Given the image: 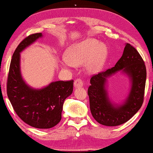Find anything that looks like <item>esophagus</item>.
<instances>
[{
    "label": "esophagus",
    "mask_w": 153,
    "mask_h": 153,
    "mask_svg": "<svg viewBox=\"0 0 153 153\" xmlns=\"http://www.w3.org/2000/svg\"><path fill=\"white\" fill-rule=\"evenodd\" d=\"M83 86V82L81 79H77L74 82V87H81Z\"/></svg>",
    "instance_id": "obj_1"
}]
</instances>
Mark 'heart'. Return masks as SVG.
I'll list each match as a JSON object with an SVG mask.
<instances>
[{
  "mask_svg": "<svg viewBox=\"0 0 153 153\" xmlns=\"http://www.w3.org/2000/svg\"><path fill=\"white\" fill-rule=\"evenodd\" d=\"M109 50L107 45L95 38H87L73 44L65 52L62 62L63 68L78 66L85 63L90 74L98 72L107 61Z\"/></svg>",
  "mask_w": 153,
  "mask_h": 153,
  "instance_id": "1",
  "label": "heart"
}]
</instances>
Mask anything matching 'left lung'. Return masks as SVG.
Here are the masks:
<instances>
[{
  "label": "left lung",
  "mask_w": 153,
  "mask_h": 153,
  "mask_svg": "<svg viewBox=\"0 0 153 153\" xmlns=\"http://www.w3.org/2000/svg\"><path fill=\"white\" fill-rule=\"evenodd\" d=\"M120 70L130 78L131 87L121 104L110 100L106 90L107 79ZM146 68L141 55L130 44H126L123 55L115 66L94 75L88 88L90 109L96 121L106 126H117L130 120L141 108L143 101Z\"/></svg>",
  "instance_id": "1"
}]
</instances>
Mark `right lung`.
<instances>
[{
    "label": "right lung",
    "mask_w": 153,
    "mask_h": 153,
    "mask_svg": "<svg viewBox=\"0 0 153 153\" xmlns=\"http://www.w3.org/2000/svg\"><path fill=\"white\" fill-rule=\"evenodd\" d=\"M42 36V33L30 34L17 46L10 66L7 93L21 120L34 128L48 129L61 120L64 102L72 94L74 80L52 82L42 89L25 83L21 76L20 53Z\"/></svg>",
    "instance_id": "obj_1"
}]
</instances>
